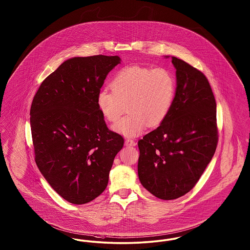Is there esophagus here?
<instances>
[{"instance_id": "1", "label": "esophagus", "mask_w": 250, "mask_h": 250, "mask_svg": "<svg viewBox=\"0 0 250 250\" xmlns=\"http://www.w3.org/2000/svg\"><path fill=\"white\" fill-rule=\"evenodd\" d=\"M125 144L126 146H136V142L134 140H131V139H126L125 141Z\"/></svg>"}]
</instances>
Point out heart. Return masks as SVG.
I'll return each instance as SVG.
<instances>
[{
    "label": "heart",
    "mask_w": 250,
    "mask_h": 250,
    "mask_svg": "<svg viewBox=\"0 0 250 250\" xmlns=\"http://www.w3.org/2000/svg\"><path fill=\"white\" fill-rule=\"evenodd\" d=\"M109 88L100 90L97 106L101 115L109 122H116L125 112L128 114L118 121L113 129L125 137H136L147 126L155 127L168 116L176 95V81L170 70L131 66L119 70Z\"/></svg>",
    "instance_id": "heart-1"
}]
</instances>
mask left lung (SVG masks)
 Returning a JSON list of instances; mask_svg holds the SVG:
<instances>
[{"label": "left lung", "instance_id": "left-lung-1", "mask_svg": "<svg viewBox=\"0 0 250 250\" xmlns=\"http://www.w3.org/2000/svg\"><path fill=\"white\" fill-rule=\"evenodd\" d=\"M172 63L177 78L172 109L138 143L140 183L163 200L177 199L195 186L219 139L217 105L208 80L183 60L172 57Z\"/></svg>", "mask_w": 250, "mask_h": 250}]
</instances>
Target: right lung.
Segmentation results:
<instances>
[{
	"label": "right lung",
	"instance_id": "obj_1",
	"mask_svg": "<svg viewBox=\"0 0 250 250\" xmlns=\"http://www.w3.org/2000/svg\"><path fill=\"white\" fill-rule=\"evenodd\" d=\"M118 56L72 58L41 83L30 107L38 168L63 199L83 205L106 189L123 137L110 131L97 106Z\"/></svg>",
	"mask_w": 250,
	"mask_h": 250
}]
</instances>
